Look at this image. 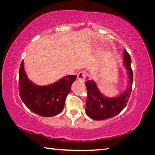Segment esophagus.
Segmentation results:
<instances>
[{
    "mask_svg": "<svg viewBox=\"0 0 155 155\" xmlns=\"http://www.w3.org/2000/svg\"><path fill=\"white\" fill-rule=\"evenodd\" d=\"M86 72L85 70H82V71L79 72L78 74V79L79 80L85 81V78H86Z\"/></svg>",
    "mask_w": 155,
    "mask_h": 155,
    "instance_id": "34e87169",
    "label": "esophagus"
}]
</instances>
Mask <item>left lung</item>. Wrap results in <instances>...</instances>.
I'll list each match as a JSON object with an SVG mask.
<instances>
[{
	"label": "left lung",
	"instance_id": "obj_1",
	"mask_svg": "<svg viewBox=\"0 0 155 155\" xmlns=\"http://www.w3.org/2000/svg\"><path fill=\"white\" fill-rule=\"evenodd\" d=\"M124 64L129 78L128 86L124 92L116 97H107L100 92L96 83L88 80L85 83L87 89L86 113L91 118L103 120L110 118L118 114L127 105L132 91L133 73L131 69V59L126 50L124 52Z\"/></svg>",
	"mask_w": 155,
	"mask_h": 155
}]
</instances>
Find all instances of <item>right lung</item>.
Returning <instances> with one entry per match:
<instances>
[{
    "label": "right lung",
    "mask_w": 155,
    "mask_h": 155,
    "mask_svg": "<svg viewBox=\"0 0 155 155\" xmlns=\"http://www.w3.org/2000/svg\"><path fill=\"white\" fill-rule=\"evenodd\" d=\"M76 78L75 75H69L49 85H36L28 78L22 61L18 76L20 97L34 113L44 117L55 116L63 109L67 96Z\"/></svg>",
    "instance_id": "1"
}]
</instances>
